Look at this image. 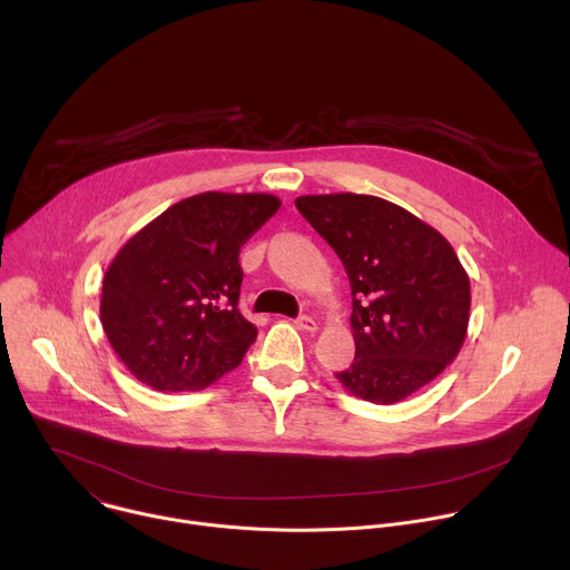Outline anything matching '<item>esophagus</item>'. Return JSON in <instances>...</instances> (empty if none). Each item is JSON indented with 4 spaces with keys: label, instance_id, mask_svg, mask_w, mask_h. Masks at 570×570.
<instances>
[{
    "label": "esophagus",
    "instance_id": "1",
    "mask_svg": "<svg viewBox=\"0 0 570 570\" xmlns=\"http://www.w3.org/2000/svg\"><path fill=\"white\" fill-rule=\"evenodd\" d=\"M295 324H297V327H299L302 332H308V334H315V332H317V324H315V320H313L311 315H299V317L295 320Z\"/></svg>",
    "mask_w": 570,
    "mask_h": 570
}]
</instances>
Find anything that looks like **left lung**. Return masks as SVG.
Masks as SVG:
<instances>
[{"mask_svg":"<svg viewBox=\"0 0 570 570\" xmlns=\"http://www.w3.org/2000/svg\"><path fill=\"white\" fill-rule=\"evenodd\" d=\"M299 214L341 257L352 286L354 363L336 379L390 405L458 356L469 324V277L451 243L376 196H299Z\"/></svg>","mask_w":570,"mask_h":570,"instance_id":"left-lung-1","label":"left lung"}]
</instances>
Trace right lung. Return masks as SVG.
I'll return each instance as SVG.
<instances>
[{
  "label": "right lung",
  "instance_id": "obj_1",
  "mask_svg": "<svg viewBox=\"0 0 570 570\" xmlns=\"http://www.w3.org/2000/svg\"><path fill=\"white\" fill-rule=\"evenodd\" d=\"M271 194L205 191L141 227L104 277L101 324L121 363L159 392H194L240 365L238 250L277 209Z\"/></svg>",
  "mask_w": 570,
  "mask_h": 570
}]
</instances>
